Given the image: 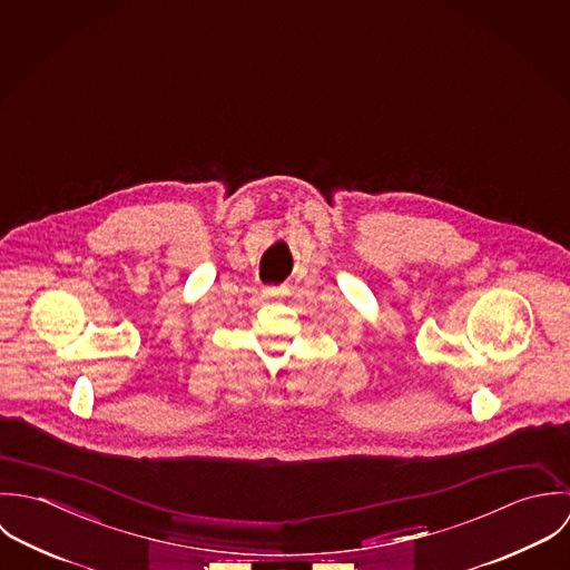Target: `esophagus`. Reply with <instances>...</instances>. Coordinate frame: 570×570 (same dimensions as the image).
Listing matches in <instances>:
<instances>
[{
	"label": "esophagus",
	"instance_id": "esophagus-1",
	"mask_svg": "<svg viewBox=\"0 0 570 570\" xmlns=\"http://www.w3.org/2000/svg\"><path fill=\"white\" fill-rule=\"evenodd\" d=\"M264 295L271 297V299H277V297L284 295V291L282 288H264Z\"/></svg>",
	"mask_w": 570,
	"mask_h": 570
}]
</instances>
